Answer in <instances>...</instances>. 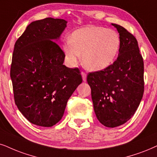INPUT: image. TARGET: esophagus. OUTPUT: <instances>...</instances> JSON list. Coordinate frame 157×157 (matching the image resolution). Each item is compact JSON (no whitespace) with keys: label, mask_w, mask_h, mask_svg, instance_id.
Listing matches in <instances>:
<instances>
[{"label":"esophagus","mask_w":157,"mask_h":157,"mask_svg":"<svg viewBox=\"0 0 157 157\" xmlns=\"http://www.w3.org/2000/svg\"><path fill=\"white\" fill-rule=\"evenodd\" d=\"M81 75H82V77L83 81H84V82H86V77H87L86 74H85L84 72H81Z\"/></svg>","instance_id":"esophagus-1"}]
</instances>
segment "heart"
I'll return each instance as SVG.
<instances>
[{
    "instance_id": "obj_1",
    "label": "heart",
    "mask_w": 157,
    "mask_h": 157,
    "mask_svg": "<svg viewBox=\"0 0 157 157\" xmlns=\"http://www.w3.org/2000/svg\"><path fill=\"white\" fill-rule=\"evenodd\" d=\"M120 44V35L114 29L88 26L75 30L63 45V51L71 65L77 64L82 56L85 68L96 72L114 62Z\"/></svg>"
}]
</instances>
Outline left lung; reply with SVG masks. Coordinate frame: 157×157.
Returning <instances> with one entry per match:
<instances>
[{"label":"left lung","mask_w":157,"mask_h":157,"mask_svg":"<svg viewBox=\"0 0 157 157\" xmlns=\"http://www.w3.org/2000/svg\"><path fill=\"white\" fill-rule=\"evenodd\" d=\"M117 29L121 44L117 60L104 70L89 73L95 114L107 128H115L133 116L144 90V60L136 37L122 26Z\"/></svg>","instance_id":"1"}]
</instances>
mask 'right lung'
<instances>
[{"instance_id":"obj_1","label":"right lung","mask_w":157,"mask_h":157,"mask_svg":"<svg viewBox=\"0 0 157 157\" xmlns=\"http://www.w3.org/2000/svg\"><path fill=\"white\" fill-rule=\"evenodd\" d=\"M67 21L45 18L31 22L14 45L11 66L15 104L29 122L52 127L82 82L78 68L64 65L58 42Z\"/></svg>"}]
</instances>
